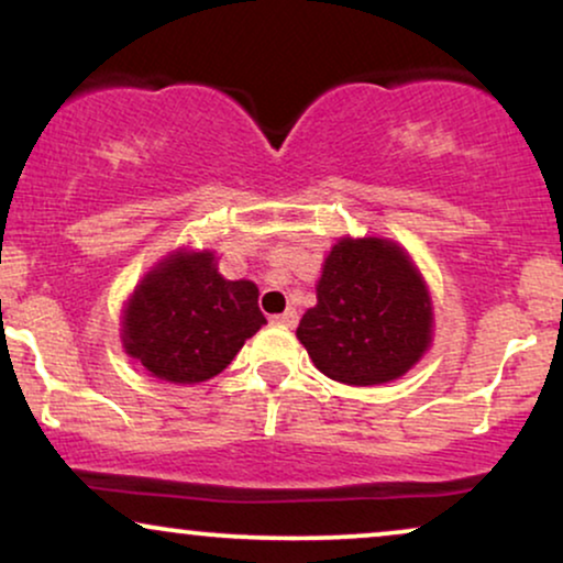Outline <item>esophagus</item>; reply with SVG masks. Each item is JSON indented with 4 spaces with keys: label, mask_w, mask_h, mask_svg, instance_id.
Here are the masks:
<instances>
[{
    "label": "esophagus",
    "mask_w": 563,
    "mask_h": 563,
    "mask_svg": "<svg viewBox=\"0 0 563 563\" xmlns=\"http://www.w3.org/2000/svg\"><path fill=\"white\" fill-rule=\"evenodd\" d=\"M271 323L284 325V329H295V325H297V310H295V308L284 310V313H279V316L271 318Z\"/></svg>",
    "instance_id": "esophagus-1"
}]
</instances>
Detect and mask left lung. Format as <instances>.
I'll use <instances>...</instances> for the list:
<instances>
[{
    "label": "left lung",
    "instance_id": "1",
    "mask_svg": "<svg viewBox=\"0 0 563 563\" xmlns=\"http://www.w3.org/2000/svg\"><path fill=\"white\" fill-rule=\"evenodd\" d=\"M316 295L297 339L323 376L346 386L388 384L426 355L433 305L397 242L342 238L323 261Z\"/></svg>",
    "mask_w": 563,
    "mask_h": 563
}]
</instances>
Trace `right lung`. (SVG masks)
<instances>
[{
    "label": "right lung",
    "instance_id": "right-lung-1",
    "mask_svg": "<svg viewBox=\"0 0 563 563\" xmlns=\"http://www.w3.org/2000/svg\"><path fill=\"white\" fill-rule=\"evenodd\" d=\"M263 323L253 282L224 279L211 250H177L128 300L122 344L151 376L200 384L219 376Z\"/></svg>",
    "mask_w": 563,
    "mask_h": 563
}]
</instances>
